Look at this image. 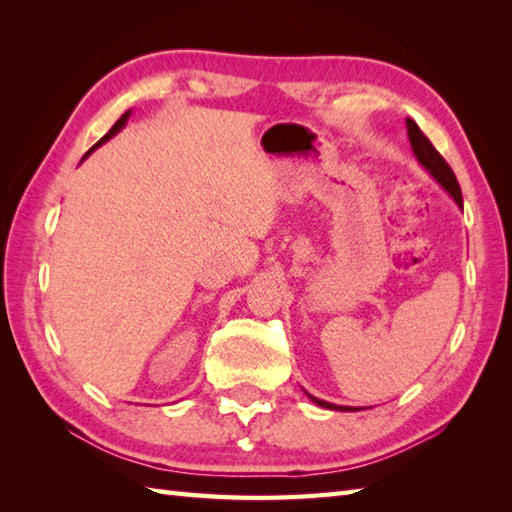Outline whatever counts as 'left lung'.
<instances>
[{
    "label": "left lung",
    "mask_w": 512,
    "mask_h": 512,
    "mask_svg": "<svg viewBox=\"0 0 512 512\" xmlns=\"http://www.w3.org/2000/svg\"><path fill=\"white\" fill-rule=\"evenodd\" d=\"M407 136H409V143H411V149H413V156L418 158L420 165L429 171V176L436 180L440 187L447 191L451 198L455 200V204H458L460 209H462V191H460V184H458V178H455L453 169L447 165V160H444L438 154V149L431 145V140L420 132V127L413 123L411 118H407ZM306 396L312 402H317L319 407H325V409H332V411H358L356 407H341V405H334V402L314 398V396L308 394V391H306Z\"/></svg>",
    "instance_id": "1"
}]
</instances>
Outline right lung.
<instances>
[{
    "mask_svg": "<svg viewBox=\"0 0 512 512\" xmlns=\"http://www.w3.org/2000/svg\"><path fill=\"white\" fill-rule=\"evenodd\" d=\"M129 116H132V110H127V112H125V114H123L121 118H118V121L114 123V127L110 129V132H107V134H105V136H103V138L99 140V143H96V145H94V147H92V149L88 151V154H85V158H88V156L92 154V151H94L96 147H101V145H105V143H107V140H110V138H114V136H116L118 132H121V129H123V127L127 125V121H129Z\"/></svg>",
    "mask_w": 512,
    "mask_h": 512,
    "instance_id": "right-lung-1",
    "label": "right lung"
}]
</instances>
